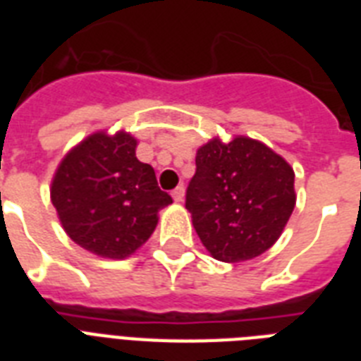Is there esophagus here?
<instances>
[{
  "instance_id": "obj_1",
  "label": "esophagus",
  "mask_w": 361,
  "mask_h": 361,
  "mask_svg": "<svg viewBox=\"0 0 361 361\" xmlns=\"http://www.w3.org/2000/svg\"><path fill=\"white\" fill-rule=\"evenodd\" d=\"M172 197H174L176 202H183V198H185V187H176L174 191H172Z\"/></svg>"
}]
</instances>
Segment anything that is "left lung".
<instances>
[{"mask_svg": "<svg viewBox=\"0 0 361 361\" xmlns=\"http://www.w3.org/2000/svg\"><path fill=\"white\" fill-rule=\"evenodd\" d=\"M294 204V170L262 142L214 138L197 152L185 208L204 247L221 262H243L268 251Z\"/></svg>", "mask_w": 361, "mask_h": 361, "instance_id": "left-lung-1", "label": "left lung"}]
</instances>
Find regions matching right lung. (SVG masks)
I'll return each instance as SVG.
<instances>
[{
  "mask_svg": "<svg viewBox=\"0 0 361 361\" xmlns=\"http://www.w3.org/2000/svg\"><path fill=\"white\" fill-rule=\"evenodd\" d=\"M135 149L123 130L95 133L65 155L54 176L50 197L65 232L99 257L133 255L155 231L159 209L172 204Z\"/></svg>",
  "mask_w": 361,
  "mask_h": 361,
  "instance_id": "add662e5",
  "label": "right lung"
}]
</instances>
